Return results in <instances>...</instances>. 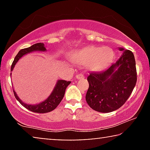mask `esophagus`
I'll return each mask as SVG.
<instances>
[{
    "instance_id": "obj_1",
    "label": "esophagus",
    "mask_w": 150,
    "mask_h": 150,
    "mask_svg": "<svg viewBox=\"0 0 150 150\" xmlns=\"http://www.w3.org/2000/svg\"><path fill=\"white\" fill-rule=\"evenodd\" d=\"M85 77V76H84L83 74H77L76 76V78L77 79H83V78Z\"/></svg>"
}]
</instances>
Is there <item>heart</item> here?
I'll list each match as a JSON object with an SVG mask.
<instances>
[{
  "label": "heart",
  "instance_id": "obj_1",
  "mask_svg": "<svg viewBox=\"0 0 150 150\" xmlns=\"http://www.w3.org/2000/svg\"><path fill=\"white\" fill-rule=\"evenodd\" d=\"M114 52L108 47L90 46L81 49L71 54V59L80 64L87 65L93 70H100L112 62Z\"/></svg>",
  "mask_w": 150,
  "mask_h": 150
}]
</instances>
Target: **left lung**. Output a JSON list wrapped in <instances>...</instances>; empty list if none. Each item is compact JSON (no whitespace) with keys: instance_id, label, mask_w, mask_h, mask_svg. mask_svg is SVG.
<instances>
[{"instance_id":"1","label":"left lung","mask_w":150,"mask_h":150,"mask_svg":"<svg viewBox=\"0 0 150 150\" xmlns=\"http://www.w3.org/2000/svg\"><path fill=\"white\" fill-rule=\"evenodd\" d=\"M120 50L124 49L120 48ZM137 80L134 54L132 51L124 50L117 62L105 70L89 74L86 101L96 111H114L124 105L130 97Z\"/></svg>"}]
</instances>
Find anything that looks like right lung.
Wrapping results in <instances>:
<instances>
[{"mask_svg": "<svg viewBox=\"0 0 150 150\" xmlns=\"http://www.w3.org/2000/svg\"><path fill=\"white\" fill-rule=\"evenodd\" d=\"M46 50V48H45L44 43H37L32 45L31 46L28 47V48H26L24 49L20 50L18 52V54L16 55L14 61L12 63V65L11 66V71L13 70L14 65L16 63L18 62V61L23 56V55L27 54V53L33 52V51H45ZM70 81H66L64 80H59L57 81V83L56 85V87H54V90L51 93V95L45 100V101L42 102V103L36 104V105H30V104H24L22 100L18 97L17 94L15 92L14 90L13 93L14 96H15L16 99L20 104H22L24 107L27 108L28 110H30V111L34 112H38V113H46V112H50L55 109L57 107V106L60 104L61 100L63 98L64 96L65 89L67 86L70 84Z\"/></svg>", "mask_w": 150, "mask_h": 150, "instance_id": "obj_1", "label": "right lung"}]
</instances>
